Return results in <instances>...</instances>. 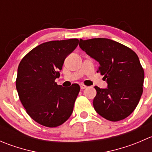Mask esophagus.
<instances>
[{
    "label": "esophagus",
    "instance_id": "esophagus-1",
    "mask_svg": "<svg viewBox=\"0 0 152 152\" xmlns=\"http://www.w3.org/2000/svg\"><path fill=\"white\" fill-rule=\"evenodd\" d=\"M80 88L81 90H84V89L87 88V86H85V85H80Z\"/></svg>",
    "mask_w": 152,
    "mask_h": 152
}]
</instances>
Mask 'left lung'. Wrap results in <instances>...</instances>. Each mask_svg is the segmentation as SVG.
I'll return each instance as SVG.
<instances>
[{"instance_id": "obj_1", "label": "left lung", "mask_w": 152, "mask_h": 152, "mask_svg": "<svg viewBox=\"0 0 152 152\" xmlns=\"http://www.w3.org/2000/svg\"><path fill=\"white\" fill-rule=\"evenodd\" d=\"M79 46L99 62V70L107 88L96 86L93 107L98 114L110 121L128 117L139 103L142 93L144 70L134 51L107 38L80 39Z\"/></svg>"}]
</instances>
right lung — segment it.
<instances>
[{"label":"right lung","instance_id":"1","mask_svg":"<svg viewBox=\"0 0 152 152\" xmlns=\"http://www.w3.org/2000/svg\"><path fill=\"white\" fill-rule=\"evenodd\" d=\"M79 44L78 39L44 42L22 59L18 68L16 88L28 115L38 124L56 127L71 115L80 90L77 84L62 87L55 82L64 61Z\"/></svg>","mask_w":152,"mask_h":152}]
</instances>
